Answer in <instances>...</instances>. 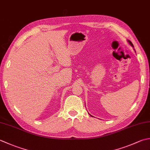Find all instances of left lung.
<instances>
[{"instance_id":"obj_1","label":"left lung","mask_w":150,"mask_h":150,"mask_svg":"<svg viewBox=\"0 0 150 150\" xmlns=\"http://www.w3.org/2000/svg\"><path fill=\"white\" fill-rule=\"evenodd\" d=\"M128 42H129V43L130 44H131V46H133V43H132L131 42H130V41H128ZM91 116V115H90Z\"/></svg>"}]
</instances>
